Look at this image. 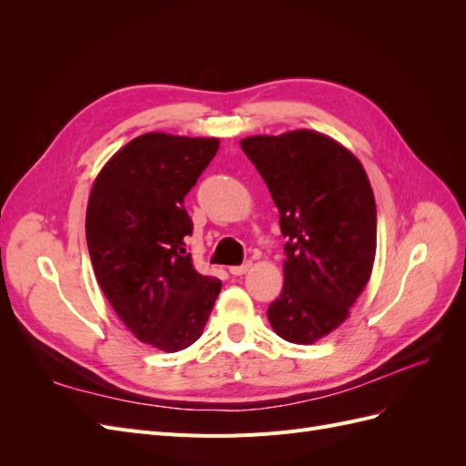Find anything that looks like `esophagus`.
I'll use <instances>...</instances> for the list:
<instances>
[{
  "label": "esophagus",
  "instance_id": "esophagus-1",
  "mask_svg": "<svg viewBox=\"0 0 466 466\" xmlns=\"http://www.w3.org/2000/svg\"><path fill=\"white\" fill-rule=\"evenodd\" d=\"M250 266H252L250 262H243L241 266H231L229 272H231L233 276H243V274H247V272L250 270Z\"/></svg>",
  "mask_w": 466,
  "mask_h": 466
}]
</instances>
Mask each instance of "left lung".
Returning <instances> with one entry per match:
<instances>
[{"mask_svg": "<svg viewBox=\"0 0 466 466\" xmlns=\"http://www.w3.org/2000/svg\"><path fill=\"white\" fill-rule=\"evenodd\" d=\"M241 147L288 237L284 289L268 320L284 340L313 344L340 327L370 281L377 248L370 178L354 153L313 130L252 136Z\"/></svg>", "mask_w": 466, "mask_h": 466, "instance_id": "obj_1", "label": "left lung"}]
</instances>
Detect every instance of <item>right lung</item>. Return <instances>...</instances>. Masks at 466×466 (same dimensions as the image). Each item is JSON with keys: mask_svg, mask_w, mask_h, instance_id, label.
<instances>
[{"mask_svg": "<svg viewBox=\"0 0 466 466\" xmlns=\"http://www.w3.org/2000/svg\"><path fill=\"white\" fill-rule=\"evenodd\" d=\"M216 137L144 134L98 173L86 235L105 298L137 340L178 351L202 336L221 281L196 270L185 196L214 159Z\"/></svg>", "mask_w": 466, "mask_h": 466, "instance_id": "right-lung-1", "label": "right lung"}]
</instances>
